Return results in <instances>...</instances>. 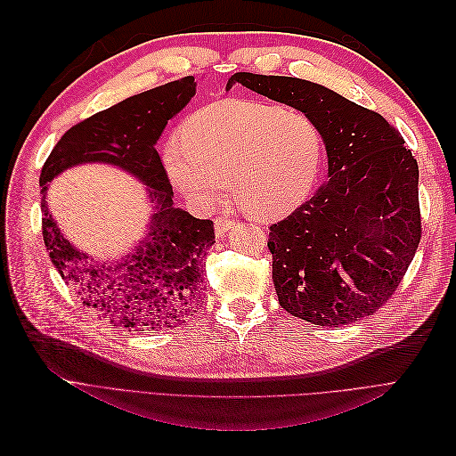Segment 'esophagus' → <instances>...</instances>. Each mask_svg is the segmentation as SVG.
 Masks as SVG:
<instances>
[{"mask_svg": "<svg viewBox=\"0 0 456 456\" xmlns=\"http://www.w3.org/2000/svg\"><path fill=\"white\" fill-rule=\"evenodd\" d=\"M233 224H236V223H233L232 218H228V216H218V218L215 220V232H216V236L223 238L230 228H233Z\"/></svg>", "mask_w": 456, "mask_h": 456, "instance_id": "obj_1", "label": "esophagus"}]
</instances>
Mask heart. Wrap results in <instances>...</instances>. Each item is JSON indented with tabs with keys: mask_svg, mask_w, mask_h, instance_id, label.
<instances>
[{
	"mask_svg": "<svg viewBox=\"0 0 456 456\" xmlns=\"http://www.w3.org/2000/svg\"><path fill=\"white\" fill-rule=\"evenodd\" d=\"M323 148V133L306 114L258 101H218L183 123L163 163L191 201H218L230 181L247 213L275 220L308 198Z\"/></svg>",
	"mask_w": 456,
	"mask_h": 456,
	"instance_id": "b5f03b06",
	"label": "heart"
}]
</instances>
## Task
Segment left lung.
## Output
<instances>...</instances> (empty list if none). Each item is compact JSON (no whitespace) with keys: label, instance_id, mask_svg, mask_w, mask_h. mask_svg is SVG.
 Instances as JSON below:
<instances>
[{"label":"left lung","instance_id":"1","mask_svg":"<svg viewBox=\"0 0 456 456\" xmlns=\"http://www.w3.org/2000/svg\"><path fill=\"white\" fill-rule=\"evenodd\" d=\"M236 84L293 106L323 133L329 178L270 226L280 305L314 325L372 315L395 293L420 243L419 163L380 114L306 79L238 72Z\"/></svg>","mask_w":456,"mask_h":456}]
</instances>
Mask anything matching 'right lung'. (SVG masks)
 Listing matches in <instances>:
<instances>
[{
    "label": "right lung",
    "instance_id": "obj_1",
    "mask_svg": "<svg viewBox=\"0 0 456 456\" xmlns=\"http://www.w3.org/2000/svg\"><path fill=\"white\" fill-rule=\"evenodd\" d=\"M196 86L194 76H186L76 123L41 167V232L51 262L84 306L116 329L173 327L200 302L203 253L215 243L213 220H200L173 205V186L156 150L167 121L190 102ZM91 160L134 174L149 186L155 209L149 236L116 263H96L76 250L45 201L47 182L68 167Z\"/></svg>",
    "mask_w": 456,
    "mask_h": 456
}]
</instances>
